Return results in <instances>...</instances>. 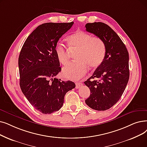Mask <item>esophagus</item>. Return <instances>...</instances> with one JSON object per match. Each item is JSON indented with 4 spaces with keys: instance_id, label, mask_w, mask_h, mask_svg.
<instances>
[{
    "instance_id": "1",
    "label": "esophagus",
    "mask_w": 147,
    "mask_h": 147,
    "mask_svg": "<svg viewBox=\"0 0 147 147\" xmlns=\"http://www.w3.org/2000/svg\"><path fill=\"white\" fill-rule=\"evenodd\" d=\"M82 86H83L82 83H80V82H76V88L77 89L80 88Z\"/></svg>"
}]
</instances>
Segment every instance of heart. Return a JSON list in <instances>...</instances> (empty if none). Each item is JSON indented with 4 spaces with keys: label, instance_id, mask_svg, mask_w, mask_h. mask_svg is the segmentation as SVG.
Instances as JSON below:
<instances>
[{
    "label": "heart",
    "instance_id": "b5f03b06",
    "mask_svg": "<svg viewBox=\"0 0 147 147\" xmlns=\"http://www.w3.org/2000/svg\"><path fill=\"white\" fill-rule=\"evenodd\" d=\"M67 42L71 48L78 49L76 55L78 61L69 63L63 68L62 74L64 78L70 80H78L88 71V66L91 68L99 67L103 62L106 47L104 41L98 36H91L86 32L79 30L67 38ZM55 52L59 62L65 65L69 58L65 46L58 42Z\"/></svg>",
    "mask_w": 147,
    "mask_h": 147
}]
</instances>
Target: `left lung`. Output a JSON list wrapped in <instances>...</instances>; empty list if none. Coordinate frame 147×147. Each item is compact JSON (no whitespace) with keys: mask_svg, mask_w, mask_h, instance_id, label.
Segmentation results:
<instances>
[{"mask_svg":"<svg viewBox=\"0 0 147 147\" xmlns=\"http://www.w3.org/2000/svg\"><path fill=\"white\" fill-rule=\"evenodd\" d=\"M86 30L101 38L105 43V59L90 78L84 82L90 89L86 104L96 111H106L115 105L129 79L128 51L119 36L102 22L87 23Z\"/></svg>","mask_w":147,"mask_h":147,"instance_id":"8db88e82","label":"left lung"}]
</instances>
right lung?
<instances>
[{
  "instance_id": "right-lung-1",
  "label": "right lung",
  "mask_w": 147,
  "mask_h": 147,
  "mask_svg": "<svg viewBox=\"0 0 147 147\" xmlns=\"http://www.w3.org/2000/svg\"><path fill=\"white\" fill-rule=\"evenodd\" d=\"M74 22L46 23L38 26L25 41L18 58L20 86L29 103L44 114L62 107L74 82L55 78L61 70L55 47Z\"/></svg>"
}]
</instances>
